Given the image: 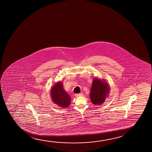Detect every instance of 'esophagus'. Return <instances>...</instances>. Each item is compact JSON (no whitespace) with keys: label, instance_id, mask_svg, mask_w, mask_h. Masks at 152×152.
I'll return each mask as SVG.
<instances>
[{"label":"esophagus","instance_id":"esophagus-1","mask_svg":"<svg viewBox=\"0 0 152 152\" xmlns=\"http://www.w3.org/2000/svg\"><path fill=\"white\" fill-rule=\"evenodd\" d=\"M83 93H80V94H76V96H77V97H78V96H83Z\"/></svg>","mask_w":152,"mask_h":152}]
</instances>
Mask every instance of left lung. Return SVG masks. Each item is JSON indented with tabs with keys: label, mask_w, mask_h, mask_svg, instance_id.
<instances>
[{
	"label": "left lung",
	"mask_w": 152,
	"mask_h": 152,
	"mask_svg": "<svg viewBox=\"0 0 152 152\" xmlns=\"http://www.w3.org/2000/svg\"><path fill=\"white\" fill-rule=\"evenodd\" d=\"M110 89L108 83L105 80L94 77L90 94L92 103L94 105H100L104 103L110 92Z\"/></svg>",
	"instance_id": "left-lung-1"
}]
</instances>
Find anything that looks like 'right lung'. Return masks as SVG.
<instances>
[{
    "label": "right lung",
    "instance_id": "right-lung-1",
    "mask_svg": "<svg viewBox=\"0 0 152 152\" xmlns=\"http://www.w3.org/2000/svg\"><path fill=\"white\" fill-rule=\"evenodd\" d=\"M51 97L55 104L62 108H67L71 103V99L63 87L62 82L56 83L50 90Z\"/></svg>",
    "mask_w": 152,
    "mask_h": 152
}]
</instances>
